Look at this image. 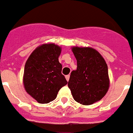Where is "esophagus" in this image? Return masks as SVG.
I'll return each mask as SVG.
<instances>
[{
    "instance_id": "34e87169",
    "label": "esophagus",
    "mask_w": 133,
    "mask_h": 133,
    "mask_svg": "<svg viewBox=\"0 0 133 133\" xmlns=\"http://www.w3.org/2000/svg\"><path fill=\"white\" fill-rule=\"evenodd\" d=\"M69 77H70V76L69 75H66V77H65V78H66V81L68 82L69 80Z\"/></svg>"
}]
</instances>
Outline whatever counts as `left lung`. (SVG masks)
<instances>
[{"mask_svg": "<svg viewBox=\"0 0 133 133\" xmlns=\"http://www.w3.org/2000/svg\"><path fill=\"white\" fill-rule=\"evenodd\" d=\"M77 70L71 72L68 87L74 99L83 105L99 101L107 94L110 79L106 62L92 47H71Z\"/></svg>", "mask_w": 133, "mask_h": 133, "instance_id": "1", "label": "left lung"}]
</instances>
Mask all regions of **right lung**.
Here are the masks:
<instances>
[{
	"label": "right lung",
	"mask_w": 133,
	"mask_h": 133,
	"mask_svg": "<svg viewBox=\"0 0 133 133\" xmlns=\"http://www.w3.org/2000/svg\"><path fill=\"white\" fill-rule=\"evenodd\" d=\"M62 48L53 43L36 48L27 59L23 83L26 92L40 104L56 99L58 92L67 84L59 62Z\"/></svg>",
	"instance_id": "obj_1"
}]
</instances>
